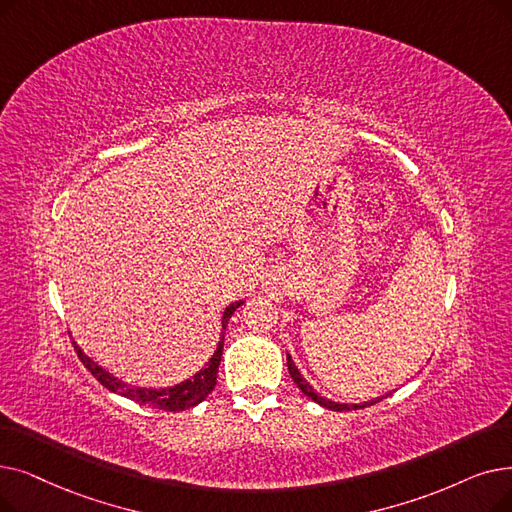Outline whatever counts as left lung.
Returning a JSON list of instances; mask_svg holds the SVG:
<instances>
[{
    "label": "left lung",
    "instance_id": "8db88e82",
    "mask_svg": "<svg viewBox=\"0 0 512 512\" xmlns=\"http://www.w3.org/2000/svg\"><path fill=\"white\" fill-rule=\"evenodd\" d=\"M286 364H288V372H291L295 385L303 391V395H307V397L311 399V402H316V404H320L322 408H328V410H332V412H345V410H360V408H368V406H372V404H379V402H383V399L389 395V393H385V395L376 397V399H370V402H364V404H341V402H332V399H326V397L318 395V393L314 391V387H311V385L303 379V374H301V372H299V368L295 366V362H293V358H291V353H286Z\"/></svg>",
    "mask_w": 512,
    "mask_h": 512
}]
</instances>
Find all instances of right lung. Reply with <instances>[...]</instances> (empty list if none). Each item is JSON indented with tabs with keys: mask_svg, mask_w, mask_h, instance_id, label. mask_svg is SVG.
Segmentation results:
<instances>
[{
	"mask_svg": "<svg viewBox=\"0 0 512 512\" xmlns=\"http://www.w3.org/2000/svg\"><path fill=\"white\" fill-rule=\"evenodd\" d=\"M244 301H234L224 309V316H221V337L217 343L215 353L211 355V360L207 362L205 368L198 370L190 379L177 383L173 387H133L125 381H121L119 376L110 374L106 368H102L98 362H94L92 358H87L83 353V349L73 341L79 360L83 362V366L90 370L96 379L113 393H119L131 402H138L142 406H152L159 410H167V412H182L188 408H194L196 404H201L203 399L215 389L217 383V368L221 362V353H224V337H226V326L228 320L232 318L234 311L242 305Z\"/></svg>",
	"mask_w": 512,
	"mask_h": 512,
	"instance_id": "obj_1",
	"label": "right lung"
}]
</instances>
